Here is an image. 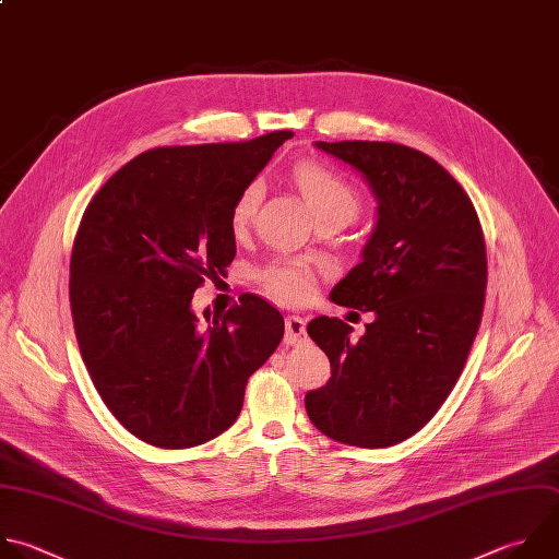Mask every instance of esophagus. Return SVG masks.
Listing matches in <instances>:
<instances>
[{
    "label": "esophagus",
    "instance_id": "obj_1",
    "mask_svg": "<svg viewBox=\"0 0 559 559\" xmlns=\"http://www.w3.org/2000/svg\"><path fill=\"white\" fill-rule=\"evenodd\" d=\"M305 320L300 316H287L285 318V344L296 346L305 342Z\"/></svg>",
    "mask_w": 559,
    "mask_h": 559
}]
</instances>
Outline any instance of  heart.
<instances>
[{
  "label": "heart",
  "mask_w": 559,
  "mask_h": 559,
  "mask_svg": "<svg viewBox=\"0 0 559 559\" xmlns=\"http://www.w3.org/2000/svg\"><path fill=\"white\" fill-rule=\"evenodd\" d=\"M294 181L316 217H322V215L353 217L359 209V195L353 189V183L344 175H340L337 170L324 164L307 162L296 166ZM261 200H263L261 181H252L241 191L233 209V228L237 233L248 228L254 222ZM257 278L261 287L274 298L283 302H302L305 298H309L313 289L316 274L311 267L302 263L274 261V263H267L263 270H259Z\"/></svg>",
  "instance_id": "heart-1"
}]
</instances>
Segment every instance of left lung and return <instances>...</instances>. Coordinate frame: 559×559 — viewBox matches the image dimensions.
Returning a JSON list of instances; mask_svg holds the SVG:
<instances>
[{
    "instance_id": "1",
    "label": "left lung",
    "mask_w": 559,
    "mask_h": 559,
    "mask_svg": "<svg viewBox=\"0 0 559 559\" xmlns=\"http://www.w3.org/2000/svg\"><path fill=\"white\" fill-rule=\"evenodd\" d=\"M316 146L355 166L380 202L361 263L331 292L376 320L359 340L337 318L309 322L331 380L305 408L337 443L389 448L419 432L463 373L485 305V235L463 186L430 155L376 140Z\"/></svg>"
}]
</instances>
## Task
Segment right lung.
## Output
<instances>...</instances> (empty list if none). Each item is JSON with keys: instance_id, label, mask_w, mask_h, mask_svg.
Instances as JSON below:
<instances>
[{"instance_id": "obj_1", "label": "right lung", "mask_w": 559, "mask_h": 559, "mask_svg": "<svg viewBox=\"0 0 559 559\" xmlns=\"http://www.w3.org/2000/svg\"><path fill=\"white\" fill-rule=\"evenodd\" d=\"M292 135L148 148L83 213L70 259L81 357L109 413L148 445L195 448L228 430L283 340V313L257 294L213 320L206 309V322L191 300L226 276L235 202Z\"/></svg>"}]
</instances>
